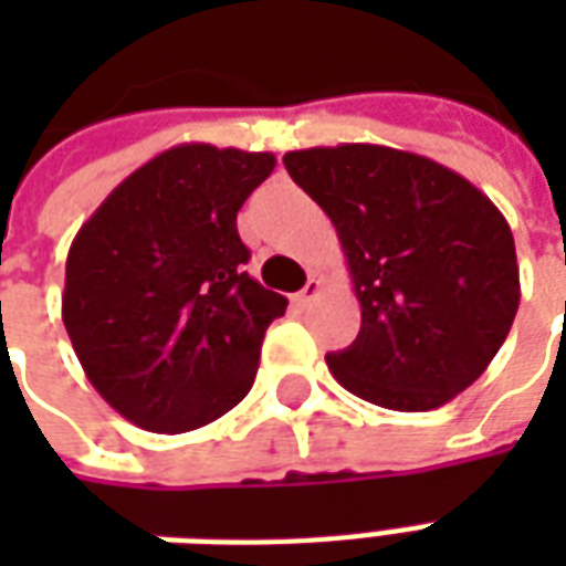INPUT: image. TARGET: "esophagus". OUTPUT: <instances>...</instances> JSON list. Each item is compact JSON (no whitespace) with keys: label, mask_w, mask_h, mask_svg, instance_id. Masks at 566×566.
<instances>
[{"label":"esophagus","mask_w":566,"mask_h":566,"mask_svg":"<svg viewBox=\"0 0 566 566\" xmlns=\"http://www.w3.org/2000/svg\"><path fill=\"white\" fill-rule=\"evenodd\" d=\"M321 294H324V284H321V279H308L306 287H303V291L294 296V303L296 306L306 308V306H312V303H315Z\"/></svg>","instance_id":"34e87169"}]
</instances>
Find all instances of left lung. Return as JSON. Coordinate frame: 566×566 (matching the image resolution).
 I'll use <instances>...</instances> for the list:
<instances>
[{
    "label": "left lung",
    "instance_id": "left-lung-1",
    "mask_svg": "<svg viewBox=\"0 0 566 566\" xmlns=\"http://www.w3.org/2000/svg\"><path fill=\"white\" fill-rule=\"evenodd\" d=\"M284 166L336 227L360 303L357 339L327 355L333 379L397 412L470 388L522 300L497 206L449 166L385 145L287 150Z\"/></svg>",
    "mask_w": 566,
    "mask_h": 566
}]
</instances>
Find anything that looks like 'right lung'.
<instances>
[{"instance_id": "right-lung-1", "label": "right lung", "mask_w": 566, "mask_h": 566, "mask_svg": "<svg viewBox=\"0 0 566 566\" xmlns=\"http://www.w3.org/2000/svg\"><path fill=\"white\" fill-rule=\"evenodd\" d=\"M272 169L270 150L175 145L127 175L69 248L72 348L142 430H197L251 391L287 300L245 272L235 214Z\"/></svg>"}]
</instances>
